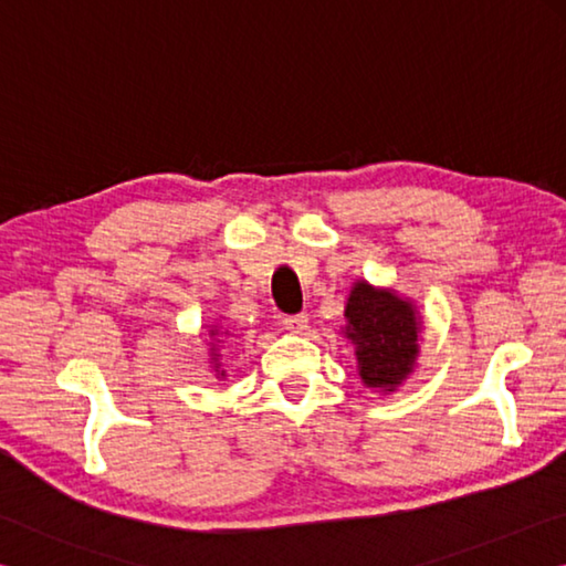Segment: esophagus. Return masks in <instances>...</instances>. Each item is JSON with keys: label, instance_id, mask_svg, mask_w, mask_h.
Segmentation results:
<instances>
[{"label": "esophagus", "instance_id": "esophagus-1", "mask_svg": "<svg viewBox=\"0 0 566 566\" xmlns=\"http://www.w3.org/2000/svg\"><path fill=\"white\" fill-rule=\"evenodd\" d=\"M283 325H285V331H291L295 335H303L305 331H308V315H305V313H301V315H285Z\"/></svg>", "mask_w": 566, "mask_h": 566}]
</instances>
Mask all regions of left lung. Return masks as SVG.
Segmentation results:
<instances>
[{
  "label": "left lung",
  "mask_w": 566,
  "mask_h": 566,
  "mask_svg": "<svg viewBox=\"0 0 566 566\" xmlns=\"http://www.w3.org/2000/svg\"><path fill=\"white\" fill-rule=\"evenodd\" d=\"M422 315L415 301L392 289L355 281L340 333L353 343L365 388L390 395L418 368Z\"/></svg>",
  "instance_id": "1"
}]
</instances>
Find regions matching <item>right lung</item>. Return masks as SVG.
<instances>
[{"instance_id":"1","label":"right lung","mask_w":566,"mask_h":566,"mask_svg":"<svg viewBox=\"0 0 566 566\" xmlns=\"http://www.w3.org/2000/svg\"><path fill=\"white\" fill-rule=\"evenodd\" d=\"M231 343V331H226L221 321H216L213 325H208V350H206V360L208 365H211V370L218 380L228 378V370L223 365V345Z\"/></svg>"}]
</instances>
